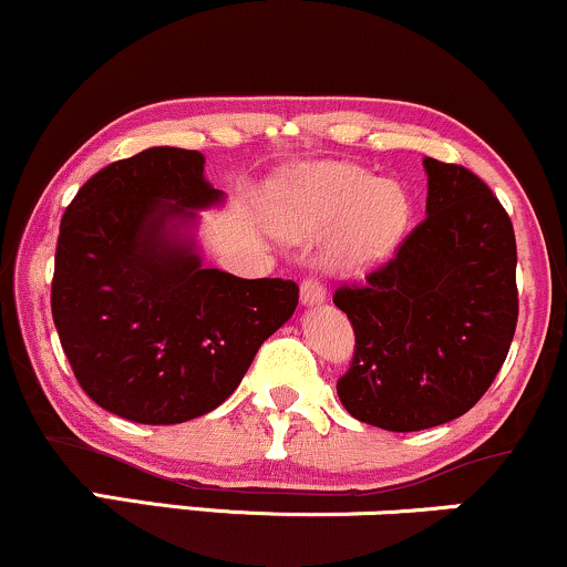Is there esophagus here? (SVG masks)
<instances>
[{
	"label": "esophagus",
	"mask_w": 567,
	"mask_h": 567,
	"mask_svg": "<svg viewBox=\"0 0 567 567\" xmlns=\"http://www.w3.org/2000/svg\"><path fill=\"white\" fill-rule=\"evenodd\" d=\"M299 295H302L305 305H321L326 299V289H323L321 278H316V276L302 278V284H299Z\"/></svg>",
	"instance_id": "34e87169"
}]
</instances>
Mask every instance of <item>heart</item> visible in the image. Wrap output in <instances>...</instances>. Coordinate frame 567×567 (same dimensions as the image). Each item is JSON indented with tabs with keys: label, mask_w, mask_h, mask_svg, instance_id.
Returning <instances> with one entry per match:
<instances>
[{
	"label": "heart",
	"mask_w": 567,
	"mask_h": 567,
	"mask_svg": "<svg viewBox=\"0 0 567 567\" xmlns=\"http://www.w3.org/2000/svg\"><path fill=\"white\" fill-rule=\"evenodd\" d=\"M278 217L295 236L340 228L329 244V265L358 270L377 262L401 238L409 198L392 179H377L355 164H316L284 179Z\"/></svg>",
	"instance_id": "obj_1"
}]
</instances>
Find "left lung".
Masks as SVG:
<instances>
[{"instance_id":"1","label":"left lung","mask_w":567,"mask_h":567,"mask_svg":"<svg viewBox=\"0 0 567 567\" xmlns=\"http://www.w3.org/2000/svg\"><path fill=\"white\" fill-rule=\"evenodd\" d=\"M427 217L388 262L342 284L355 331L337 395L390 432L437 427L485 395L515 337L517 244L494 190L462 164L424 158Z\"/></svg>"}]
</instances>
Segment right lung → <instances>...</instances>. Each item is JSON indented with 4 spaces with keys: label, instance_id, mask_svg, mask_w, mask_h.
<instances>
[{
    "label": "right lung",
    "instance_id": "add662e5",
    "mask_svg": "<svg viewBox=\"0 0 567 567\" xmlns=\"http://www.w3.org/2000/svg\"><path fill=\"white\" fill-rule=\"evenodd\" d=\"M219 198L202 153L162 145L100 169L65 209L52 321L100 409L140 424L209 414L295 316V281L202 268L193 244L169 230V219Z\"/></svg>",
    "mask_w": 567,
    "mask_h": 567
}]
</instances>
